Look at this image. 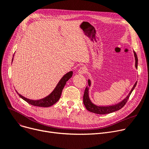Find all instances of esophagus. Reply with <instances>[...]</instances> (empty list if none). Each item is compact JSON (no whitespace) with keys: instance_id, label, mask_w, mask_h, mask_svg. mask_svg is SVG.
<instances>
[{"instance_id":"esophagus-1","label":"esophagus","mask_w":149,"mask_h":149,"mask_svg":"<svg viewBox=\"0 0 149 149\" xmlns=\"http://www.w3.org/2000/svg\"><path fill=\"white\" fill-rule=\"evenodd\" d=\"M86 67H81V68H80L79 69V70H78V73L79 74H81V75H82V74H85L86 73Z\"/></svg>"}]
</instances>
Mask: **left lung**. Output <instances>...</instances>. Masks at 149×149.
<instances>
[{
	"mask_svg": "<svg viewBox=\"0 0 149 149\" xmlns=\"http://www.w3.org/2000/svg\"><path fill=\"white\" fill-rule=\"evenodd\" d=\"M133 53H134V56L135 58V67L136 68L138 69V56L134 51H133ZM136 84H137V81L134 83V85H133L132 89H131L130 93H129V94L127 95L126 97L124 99H123L121 102H119L118 103H116L115 105H110V106H98L93 103L89 98V87H91V80L89 79L88 86H86L83 95V103L84 105H85L86 108L89 111L95 113V114H109L116 111H118L122 107H124V106L125 105V103H127L128 99H129V97H130L133 89H134L136 86Z\"/></svg>",
	"mask_w": 149,
	"mask_h": 149,
	"instance_id": "1",
	"label": "left lung"
}]
</instances>
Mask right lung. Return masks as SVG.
Segmentation results:
<instances>
[{"instance_id": "1", "label": "right lung", "mask_w": 149, "mask_h": 149, "mask_svg": "<svg viewBox=\"0 0 149 149\" xmlns=\"http://www.w3.org/2000/svg\"><path fill=\"white\" fill-rule=\"evenodd\" d=\"M14 55L13 56L12 62H13V60ZM12 62H11V64H12ZM72 74H73L72 71H69V72H68L65 75H63L62 77V78L59 81V82L58 83L54 89L52 91V92L50 94H49L47 96L41 99H38V100L30 99L25 97L22 96L20 94H19V93H17L16 90V91L21 98H22L25 102L29 103L30 105L36 106V107H49L52 105H53L56 102L58 101V100L60 99L61 97L62 91L64 86L66 85L67 81H68L69 79H70L71 77H72Z\"/></svg>"}]
</instances>
